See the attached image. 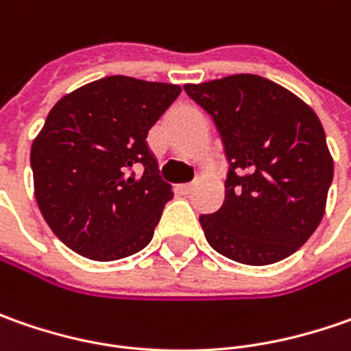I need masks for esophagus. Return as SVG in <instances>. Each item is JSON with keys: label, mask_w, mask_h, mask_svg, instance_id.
I'll return each mask as SVG.
<instances>
[{"label": "esophagus", "mask_w": 351, "mask_h": 351, "mask_svg": "<svg viewBox=\"0 0 351 351\" xmlns=\"http://www.w3.org/2000/svg\"><path fill=\"white\" fill-rule=\"evenodd\" d=\"M193 187H195V183H182L178 189H180L182 193H191V189H193Z\"/></svg>", "instance_id": "34e87169"}]
</instances>
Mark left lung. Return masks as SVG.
I'll return each instance as SVG.
<instances>
[{
    "mask_svg": "<svg viewBox=\"0 0 351 351\" xmlns=\"http://www.w3.org/2000/svg\"><path fill=\"white\" fill-rule=\"evenodd\" d=\"M183 89L213 117L230 164L223 207L199 217L207 242L246 265L285 260L326 210L334 160L320 119L262 75H226Z\"/></svg>",
    "mask_w": 351,
    "mask_h": 351,
    "instance_id": "left-lung-1",
    "label": "left lung"
}]
</instances>
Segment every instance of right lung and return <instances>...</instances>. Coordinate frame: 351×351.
I'll list each match as a JSON object with an SVG mask.
<instances>
[{
	"instance_id": "obj_1",
	"label": "right lung",
	"mask_w": 351,
	"mask_h": 351,
	"mask_svg": "<svg viewBox=\"0 0 351 351\" xmlns=\"http://www.w3.org/2000/svg\"><path fill=\"white\" fill-rule=\"evenodd\" d=\"M180 93L176 84L109 75L50 109L31 146L34 199L50 230L75 254L113 262L152 240L173 191L146 136Z\"/></svg>"
}]
</instances>
